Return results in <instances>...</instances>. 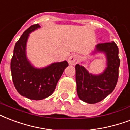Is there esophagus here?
Masks as SVG:
<instances>
[{"instance_id": "34e87169", "label": "esophagus", "mask_w": 130, "mask_h": 130, "mask_svg": "<svg viewBox=\"0 0 130 130\" xmlns=\"http://www.w3.org/2000/svg\"><path fill=\"white\" fill-rule=\"evenodd\" d=\"M78 62H79V57L76 55H72L69 58L68 63L70 65H75L78 63Z\"/></svg>"}]
</instances>
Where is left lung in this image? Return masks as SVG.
Instances as JSON below:
<instances>
[{"instance_id":"obj_1","label":"left lung","mask_w":130,"mask_h":130,"mask_svg":"<svg viewBox=\"0 0 130 130\" xmlns=\"http://www.w3.org/2000/svg\"><path fill=\"white\" fill-rule=\"evenodd\" d=\"M95 52H104L106 56L107 67L102 73L95 75L81 65L75 66L77 94L81 100L89 104L99 102L112 93L119 77L120 59L116 43L112 41L98 44Z\"/></svg>"}]
</instances>
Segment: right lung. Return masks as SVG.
Returning a JSON list of instances; mask_svg holds the SVG:
<instances>
[{
  "instance_id": "obj_1",
  "label": "right lung",
  "mask_w": 130,
  "mask_h": 130,
  "mask_svg": "<svg viewBox=\"0 0 130 130\" xmlns=\"http://www.w3.org/2000/svg\"><path fill=\"white\" fill-rule=\"evenodd\" d=\"M40 28L31 26L25 31L14 47L11 70L14 86L20 95L30 100H40L49 97L54 91L64 69L68 66L64 61L43 68H35L27 59L26 47L29 34Z\"/></svg>"
}]
</instances>
